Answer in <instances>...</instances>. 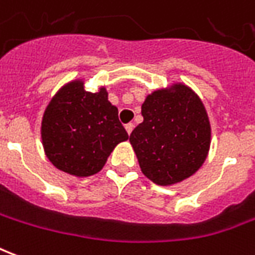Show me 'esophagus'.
Segmentation results:
<instances>
[{
	"label": "esophagus",
	"instance_id": "obj_1",
	"mask_svg": "<svg viewBox=\"0 0 255 255\" xmlns=\"http://www.w3.org/2000/svg\"><path fill=\"white\" fill-rule=\"evenodd\" d=\"M125 129H126V131H128V134H130L131 131H133V129H134V125L128 124L126 126H125Z\"/></svg>",
	"mask_w": 255,
	"mask_h": 255
}]
</instances>
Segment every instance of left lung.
<instances>
[{
  "instance_id": "obj_1",
  "label": "left lung",
  "mask_w": 255,
  "mask_h": 255,
  "mask_svg": "<svg viewBox=\"0 0 255 255\" xmlns=\"http://www.w3.org/2000/svg\"><path fill=\"white\" fill-rule=\"evenodd\" d=\"M141 115L144 121L129 141L144 176L158 185H173L199 170L209 153L211 128L194 90L184 84L153 90Z\"/></svg>"
}]
</instances>
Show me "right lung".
I'll use <instances>...</instances> for the list:
<instances>
[{"label": "right lung", "instance_id": "1", "mask_svg": "<svg viewBox=\"0 0 255 255\" xmlns=\"http://www.w3.org/2000/svg\"><path fill=\"white\" fill-rule=\"evenodd\" d=\"M82 79L61 86L45 108L41 138L46 158L56 169L75 177L102 170L110 153L129 136L108 102L107 89L85 90Z\"/></svg>", "mask_w": 255, "mask_h": 255}]
</instances>
